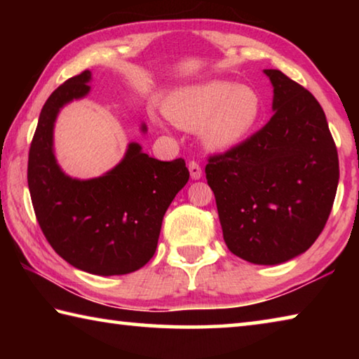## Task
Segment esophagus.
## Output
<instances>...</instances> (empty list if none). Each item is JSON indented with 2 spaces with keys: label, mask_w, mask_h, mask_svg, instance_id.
<instances>
[{
  "label": "esophagus",
  "mask_w": 359,
  "mask_h": 359,
  "mask_svg": "<svg viewBox=\"0 0 359 359\" xmlns=\"http://www.w3.org/2000/svg\"><path fill=\"white\" fill-rule=\"evenodd\" d=\"M188 169H190V175H191V179H193V180L201 179V175H203V169H201V166H199V163H198V161L191 160L190 163H188Z\"/></svg>",
  "instance_id": "obj_1"
}]
</instances>
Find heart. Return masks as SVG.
<instances>
[{
    "label": "heart",
    "instance_id": "obj_1",
    "mask_svg": "<svg viewBox=\"0 0 359 359\" xmlns=\"http://www.w3.org/2000/svg\"><path fill=\"white\" fill-rule=\"evenodd\" d=\"M165 112L185 128L201 126L208 147L226 150L245 141L257 128L263 101L253 87L208 81L174 92L166 101Z\"/></svg>",
    "mask_w": 359,
    "mask_h": 359
}]
</instances>
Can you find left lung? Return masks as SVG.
Returning <instances> with one entry per match:
<instances>
[{
  "label": "left lung",
  "instance_id": "8db88e82",
  "mask_svg": "<svg viewBox=\"0 0 359 359\" xmlns=\"http://www.w3.org/2000/svg\"><path fill=\"white\" fill-rule=\"evenodd\" d=\"M274 115L223 154L208 158L231 253L255 264H278L311 248L330 218L339 184V156L315 96L278 69Z\"/></svg>",
  "mask_w": 359,
  "mask_h": 359
}]
</instances>
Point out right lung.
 <instances>
[{
	"instance_id": "1",
	"label": "right lung",
	"mask_w": 359,
	"mask_h": 359,
	"mask_svg": "<svg viewBox=\"0 0 359 359\" xmlns=\"http://www.w3.org/2000/svg\"><path fill=\"white\" fill-rule=\"evenodd\" d=\"M90 79L82 71L46 101L29 145L28 188L36 220L65 261L96 276L130 274L154 257L165 212L190 172L184 158L160 161L130 144L120 165L102 177L65 175L52 150L53 121L60 107L90 92Z\"/></svg>"
}]
</instances>
